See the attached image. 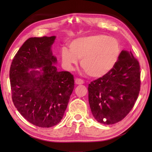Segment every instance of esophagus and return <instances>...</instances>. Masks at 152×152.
I'll return each mask as SVG.
<instances>
[{
    "label": "esophagus",
    "mask_w": 152,
    "mask_h": 152,
    "mask_svg": "<svg viewBox=\"0 0 152 152\" xmlns=\"http://www.w3.org/2000/svg\"><path fill=\"white\" fill-rule=\"evenodd\" d=\"M75 84H77V85L83 84L84 83V80H82V79H75Z\"/></svg>",
    "instance_id": "34e87169"
}]
</instances>
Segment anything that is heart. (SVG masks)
Listing matches in <instances>:
<instances>
[{
	"mask_svg": "<svg viewBox=\"0 0 152 152\" xmlns=\"http://www.w3.org/2000/svg\"><path fill=\"white\" fill-rule=\"evenodd\" d=\"M70 50L63 48L62 62L72 70L81 59L80 66L91 77L99 78L108 73L115 65L119 54L118 40L105 35H93L78 38L69 45Z\"/></svg>",
	"mask_w": 152,
	"mask_h": 152,
	"instance_id": "heart-1",
	"label": "heart"
}]
</instances>
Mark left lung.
Instances as JSON below:
<instances>
[{
	"label": "left lung",
	"mask_w": 152,
	"mask_h": 152,
	"mask_svg": "<svg viewBox=\"0 0 152 152\" xmlns=\"http://www.w3.org/2000/svg\"><path fill=\"white\" fill-rule=\"evenodd\" d=\"M140 66L131 52L122 50L115 65L89 84V103L98 122L122 121L134 107L140 91Z\"/></svg>",
	"instance_id": "8db88e82"
}]
</instances>
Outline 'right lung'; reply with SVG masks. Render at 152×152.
<instances>
[{
  "label": "right lung",
  "instance_id": "right-lung-1",
  "mask_svg": "<svg viewBox=\"0 0 152 152\" xmlns=\"http://www.w3.org/2000/svg\"><path fill=\"white\" fill-rule=\"evenodd\" d=\"M56 37H31L18 50L11 63L12 99L21 115L40 127L61 122L74 89L73 75L58 72L51 50ZM41 68L40 71H28Z\"/></svg>",
  "mask_w": 152,
  "mask_h": 152
}]
</instances>
